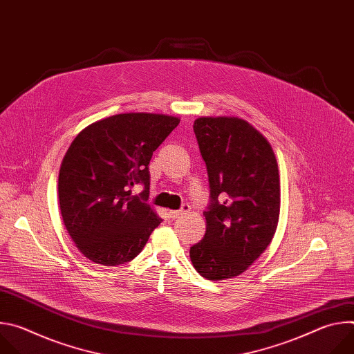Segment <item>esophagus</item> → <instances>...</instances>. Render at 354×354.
Segmentation results:
<instances>
[{
    "instance_id": "obj_1",
    "label": "esophagus",
    "mask_w": 354,
    "mask_h": 354,
    "mask_svg": "<svg viewBox=\"0 0 354 354\" xmlns=\"http://www.w3.org/2000/svg\"><path fill=\"white\" fill-rule=\"evenodd\" d=\"M187 212H189V206L185 205L180 210H169V216H171V218H178V217L186 214Z\"/></svg>"
}]
</instances>
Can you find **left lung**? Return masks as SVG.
<instances>
[{"label":"left lung","mask_w":354,"mask_h":354,"mask_svg":"<svg viewBox=\"0 0 354 354\" xmlns=\"http://www.w3.org/2000/svg\"><path fill=\"white\" fill-rule=\"evenodd\" d=\"M193 130L207 167L210 206L205 238L190 261L207 280L243 273L270 245L280 216V178L273 148L250 123L201 116Z\"/></svg>","instance_id":"1"}]
</instances>
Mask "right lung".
<instances>
[{"instance_id":"right-lung-1","label":"right lung","mask_w":354,"mask_h":354,"mask_svg":"<svg viewBox=\"0 0 354 354\" xmlns=\"http://www.w3.org/2000/svg\"><path fill=\"white\" fill-rule=\"evenodd\" d=\"M162 113H120L78 133L63 158L59 203L74 245L93 263L118 266L133 261L161 218L131 194L136 183L149 192L148 164L179 124Z\"/></svg>"}]
</instances>
